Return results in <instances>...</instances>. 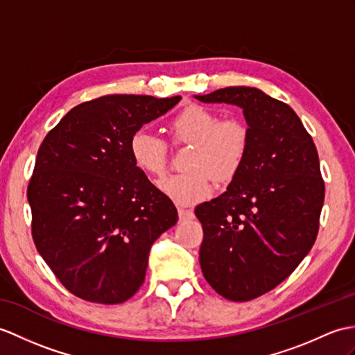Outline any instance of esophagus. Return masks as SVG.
<instances>
[{
  "instance_id": "1",
  "label": "esophagus",
  "mask_w": 355,
  "mask_h": 355,
  "mask_svg": "<svg viewBox=\"0 0 355 355\" xmlns=\"http://www.w3.org/2000/svg\"><path fill=\"white\" fill-rule=\"evenodd\" d=\"M178 218H180V220H191V219L195 218V213L192 210H189V209L180 207L178 209Z\"/></svg>"
}]
</instances>
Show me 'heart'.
<instances>
[{"mask_svg": "<svg viewBox=\"0 0 355 355\" xmlns=\"http://www.w3.org/2000/svg\"><path fill=\"white\" fill-rule=\"evenodd\" d=\"M177 140L192 144L181 174L163 178L159 189L178 205H193L213 193L210 174L219 181L232 178L245 159L250 131L239 118L219 119L207 107L191 104L171 122ZM128 153L135 166L148 177L163 174L166 164V144L146 130H137L130 137Z\"/></svg>", "mask_w": 355, "mask_h": 355, "instance_id": "b5f03b06", "label": "heart"}]
</instances>
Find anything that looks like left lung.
<instances>
[{
	"label": "left lung",
	"instance_id": "obj_1",
	"mask_svg": "<svg viewBox=\"0 0 355 355\" xmlns=\"http://www.w3.org/2000/svg\"><path fill=\"white\" fill-rule=\"evenodd\" d=\"M193 96L237 105L248 125V151L232 183L195 215L204 278L224 298L250 301L284 282L316 241L325 196L318 151L298 114L257 87Z\"/></svg>",
	"mask_w": 355,
	"mask_h": 355
}]
</instances>
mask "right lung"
I'll return each mask as SVG.
<instances>
[{"label":"right lung","instance_id":"add662e5","mask_svg":"<svg viewBox=\"0 0 355 355\" xmlns=\"http://www.w3.org/2000/svg\"><path fill=\"white\" fill-rule=\"evenodd\" d=\"M181 96L105 95L73 107L40 145L27 198L39 254L71 293L119 304L142 286L174 202L140 172L130 137Z\"/></svg>","mask_w":355,"mask_h":355}]
</instances>
